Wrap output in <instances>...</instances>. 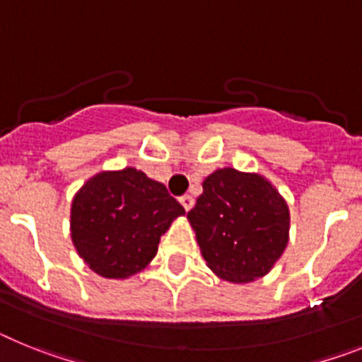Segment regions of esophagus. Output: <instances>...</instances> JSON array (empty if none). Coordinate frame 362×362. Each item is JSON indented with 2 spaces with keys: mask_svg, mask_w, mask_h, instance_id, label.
<instances>
[{
  "mask_svg": "<svg viewBox=\"0 0 362 362\" xmlns=\"http://www.w3.org/2000/svg\"><path fill=\"white\" fill-rule=\"evenodd\" d=\"M180 204L184 206L185 211H189L191 207H193L194 200H193V197H189V194H184V197H180Z\"/></svg>",
  "mask_w": 362,
  "mask_h": 362,
  "instance_id": "obj_1",
  "label": "esophagus"
}]
</instances>
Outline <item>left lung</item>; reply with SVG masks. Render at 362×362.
<instances>
[{
	"label": "left lung",
	"instance_id": "obj_1",
	"mask_svg": "<svg viewBox=\"0 0 362 362\" xmlns=\"http://www.w3.org/2000/svg\"><path fill=\"white\" fill-rule=\"evenodd\" d=\"M187 213L207 266L226 281L266 275L288 244L290 211L266 178L218 169Z\"/></svg>",
	"mask_w": 362,
	"mask_h": 362
}]
</instances>
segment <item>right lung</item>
Here are the masks:
<instances>
[{"instance_id": "right-lung-1", "label": "right lung", "mask_w": 362, "mask_h": 362, "mask_svg": "<svg viewBox=\"0 0 362 362\" xmlns=\"http://www.w3.org/2000/svg\"><path fill=\"white\" fill-rule=\"evenodd\" d=\"M184 213L165 185L142 171L100 173L72 200V242L93 272L124 279L146 268L160 237Z\"/></svg>"}]
</instances>
